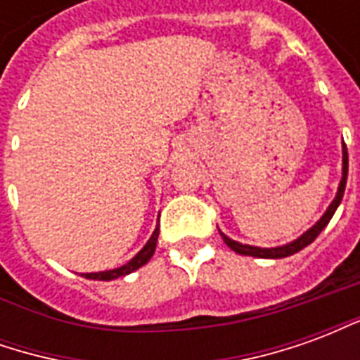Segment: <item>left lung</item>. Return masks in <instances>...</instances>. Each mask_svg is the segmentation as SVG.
<instances>
[{
	"label": "left lung",
	"mask_w": 360,
	"mask_h": 360,
	"mask_svg": "<svg viewBox=\"0 0 360 360\" xmlns=\"http://www.w3.org/2000/svg\"><path fill=\"white\" fill-rule=\"evenodd\" d=\"M347 169H349V158H347V146L343 144V175H341L340 181V187H338V195L332 200V204L328 206V210L324 212V216L318 219L314 226L310 227L309 231H304V233L299 237V239H295V241L287 243L283 247H274V249H260V247H252V245H243V243H237L233 239H229L227 235H224L221 231V239L226 241V245L231 250H235L237 255H245V257H257V258H285L291 257L295 252H299L302 250L307 245L316 239L320 231L324 229L328 224H330V219L338 210V206H340L341 198H343V193H345V183H347Z\"/></svg>",
	"instance_id": "1"
}]
</instances>
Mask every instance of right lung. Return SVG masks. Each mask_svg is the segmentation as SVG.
<instances>
[{
    "label": "right lung",
    "instance_id": "right-lung-1",
    "mask_svg": "<svg viewBox=\"0 0 360 360\" xmlns=\"http://www.w3.org/2000/svg\"><path fill=\"white\" fill-rule=\"evenodd\" d=\"M158 235H160V226L154 229V233L148 239V243L142 247V250H139L134 258H131L127 264H123L121 268H115V270H105V271H94V274H82L86 279H100V281H110V279L121 278V276H127V274H131V271L139 270L141 266H144L148 262L152 255H154V250H156V243H158Z\"/></svg>",
    "mask_w": 360,
    "mask_h": 360
}]
</instances>
